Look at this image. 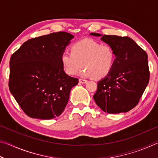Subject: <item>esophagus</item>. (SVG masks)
Listing matches in <instances>:
<instances>
[{
    "label": "esophagus",
    "instance_id": "esophagus-1",
    "mask_svg": "<svg viewBox=\"0 0 158 158\" xmlns=\"http://www.w3.org/2000/svg\"><path fill=\"white\" fill-rule=\"evenodd\" d=\"M79 83H81V84H85V83L87 82L86 80H85V79H79Z\"/></svg>",
    "mask_w": 158,
    "mask_h": 158
}]
</instances>
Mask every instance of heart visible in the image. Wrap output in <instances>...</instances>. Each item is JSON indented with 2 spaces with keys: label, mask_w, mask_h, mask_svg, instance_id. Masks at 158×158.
Here are the masks:
<instances>
[{
  "label": "heart",
  "mask_w": 158,
  "mask_h": 158,
  "mask_svg": "<svg viewBox=\"0 0 158 158\" xmlns=\"http://www.w3.org/2000/svg\"><path fill=\"white\" fill-rule=\"evenodd\" d=\"M60 60L63 70L68 75H75L84 66L85 68L80 75L102 79L111 73L116 55L109 45L102 44L91 39H84L72 46L71 53H63Z\"/></svg>",
  "instance_id": "obj_1"
}]
</instances>
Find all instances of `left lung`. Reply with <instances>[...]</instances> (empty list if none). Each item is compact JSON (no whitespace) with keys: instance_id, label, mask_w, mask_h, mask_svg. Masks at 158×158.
Instances as JSON below:
<instances>
[{"instance_id":"obj_1","label":"left lung","mask_w":158,"mask_h":158,"mask_svg":"<svg viewBox=\"0 0 158 158\" xmlns=\"http://www.w3.org/2000/svg\"><path fill=\"white\" fill-rule=\"evenodd\" d=\"M90 35L102 37L101 40L113 48L116 55L111 73L98 82L94 100L106 113L129 111L137 105L148 85V55L130 37Z\"/></svg>"}]
</instances>
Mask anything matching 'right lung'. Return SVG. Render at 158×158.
Returning <instances> with one entry per match:
<instances>
[{"instance_id": "add662e5", "label": "right lung", "mask_w": 158, "mask_h": 158, "mask_svg": "<svg viewBox=\"0 0 158 158\" xmlns=\"http://www.w3.org/2000/svg\"><path fill=\"white\" fill-rule=\"evenodd\" d=\"M73 38L66 32L53 33L28 40L12 54L10 90L28 116L49 120L65 109L79 79L64 72L60 58Z\"/></svg>"}]
</instances>
